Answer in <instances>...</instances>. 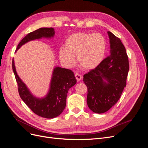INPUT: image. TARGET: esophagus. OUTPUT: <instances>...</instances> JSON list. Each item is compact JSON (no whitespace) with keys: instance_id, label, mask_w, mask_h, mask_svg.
Segmentation results:
<instances>
[{"instance_id":"1","label":"esophagus","mask_w":148,"mask_h":148,"mask_svg":"<svg viewBox=\"0 0 148 148\" xmlns=\"http://www.w3.org/2000/svg\"><path fill=\"white\" fill-rule=\"evenodd\" d=\"M75 78H76V79H77V81H80V80H81L82 78V75H80V74H79V73H75Z\"/></svg>"}]
</instances>
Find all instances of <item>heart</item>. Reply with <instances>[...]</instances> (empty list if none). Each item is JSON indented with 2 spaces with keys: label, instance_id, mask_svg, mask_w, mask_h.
Listing matches in <instances>:
<instances>
[{
  "label": "heart",
  "instance_id": "obj_1",
  "mask_svg": "<svg viewBox=\"0 0 148 148\" xmlns=\"http://www.w3.org/2000/svg\"><path fill=\"white\" fill-rule=\"evenodd\" d=\"M106 51L105 38L99 33H77L66 39L65 48L59 50V58L66 66H72L75 57L78 65L84 70H92L103 60Z\"/></svg>",
  "mask_w": 148,
  "mask_h": 148
}]
</instances>
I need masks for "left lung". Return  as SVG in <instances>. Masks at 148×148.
<instances>
[{
  "instance_id": "1",
  "label": "left lung",
  "mask_w": 148,
  "mask_h": 148,
  "mask_svg": "<svg viewBox=\"0 0 148 148\" xmlns=\"http://www.w3.org/2000/svg\"><path fill=\"white\" fill-rule=\"evenodd\" d=\"M110 55L95 69L83 76L88 88L87 104L93 112L104 113L115 104L126 86L129 64L126 49L120 39L107 32Z\"/></svg>"
}]
</instances>
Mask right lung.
Returning <instances> with one entry per match:
<instances>
[{
	"instance_id": "add662e5",
	"label": "right lung",
	"mask_w": 148,
	"mask_h": 148,
	"mask_svg": "<svg viewBox=\"0 0 148 148\" xmlns=\"http://www.w3.org/2000/svg\"><path fill=\"white\" fill-rule=\"evenodd\" d=\"M53 28H41L29 33L21 40L16 49H18L26 42L42 38L51 39L54 36ZM12 69L18 84L20 97L34 114L46 119H53L59 116L66 106V99L69 89L77 83L73 72L69 69L56 66L53 69L49 91L45 97H35L25 83L18 75L14 60H12Z\"/></svg>"
}]
</instances>
